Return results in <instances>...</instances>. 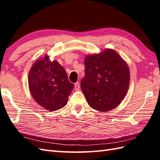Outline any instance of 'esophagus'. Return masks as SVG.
<instances>
[{"label":"esophagus","mask_w":160,"mask_h":160,"mask_svg":"<svg viewBox=\"0 0 160 160\" xmlns=\"http://www.w3.org/2000/svg\"><path fill=\"white\" fill-rule=\"evenodd\" d=\"M74 88H75V89H76V90H78V89H80V84H79V82L75 83Z\"/></svg>","instance_id":"34e87169"}]
</instances>
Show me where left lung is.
<instances>
[{"mask_svg": "<svg viewBox=\"0 0 160 160\" xmlns=\"http://www.w3.org/2000/svg\"><path fill=\"white\" fill-rule=\"evenodd\" d=\"M85 76L80 86L89 106L106 112L116 108L127 95L130 83L127 63L112 49L87 55Z\"/></svg>", "mask_w": 160, "mask_h": 160, "instance_id": "obj_1", "label": "left lung"}]
</instances>
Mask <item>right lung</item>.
I'll use <instances>...</instances> for the list:
<instances>
[{"label":"right lung","mask_w":160,"mask_h":160,"mask_svg":"<svg viewBox=\"0 0 160 160\" xmlns=\"http://www.w3.org/2000/svg\"><path fill=\"white\" fill-rule=\"evenodd\" d=\"M28 84L33 99L47 111H57L67 103L73 89L65 70L48 55L40 57L33 64L29 72Z\"/></svg>","instance_id":"right-lung-1"}]
</instances>
